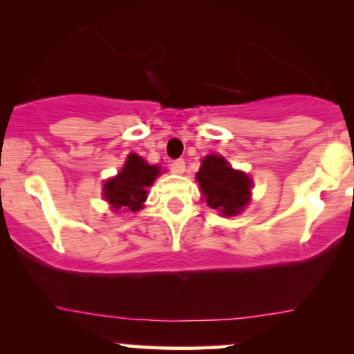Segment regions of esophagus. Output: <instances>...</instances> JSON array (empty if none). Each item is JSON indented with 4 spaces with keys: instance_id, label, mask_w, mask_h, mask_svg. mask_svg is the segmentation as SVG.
Wrapping results in <instances>:
<instances>
[{
    "instance_id": "obj_1",
    "label": "esophagus",
    "mask_w": 354,
    "mask_h": 354,
    "mask_svg": "<svg viewBox=\"0 0 354 354\" xmlns=\"http://www.w3.org/2000/svg\"><path fill=\"white\" fill-rule=\"evenodd\" d=\"M169 169H171V173H174V174L185 173V160L183 159L173 160V162L169 164Z\"/></svg>"
}]
</instances>
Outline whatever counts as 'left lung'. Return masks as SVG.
I'll use <instances>...</instances> for the list:
<instances>
[{"mask_svg": "<svg viewBox=\"0 0 354 354\" xmlns=\"http://www.w3.org/2000/svg\"><path fill=\"white\" fill-rule=\"evenodd\" d=\"M207 205L223 216H236L250 202L252 181L241 171L233 169L221 156H207L197 173Z\"/></svg>", "mask_w": 354, "mask_h": 354, "instance_id": "8db88e82", "label": "left lung"}]
</instances>
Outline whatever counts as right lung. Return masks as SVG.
<instances>
[{
  "instance_id": "1",
  "label": "right lung",
  "mask_w": 354,
  "mask_h": 354,
  "mask_svg": "<svg viewBox=\"0 0 354 354\" xmlns=\"http://www.w3.org/2000/svg\"><path fill=\"white\" fill-rule=\"evenodd\" d=\"M159 167L145 162L140 156H128L121 173L104 185V198L114 209L140 210L147 197V187L154 183Z\"/></svg>"
}]
</instances>
